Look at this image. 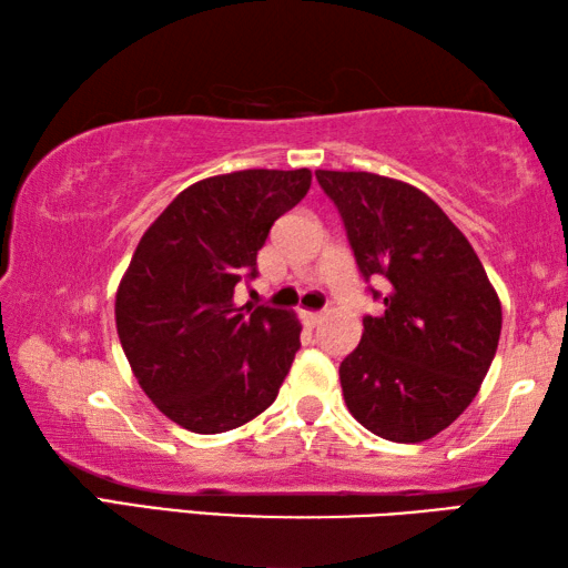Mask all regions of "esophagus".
<instances>
[{
	"label": "esophagus",
	"instance_id": "obj_1",
	"mask_svg": "<svg viewBox=\"0 0 568 568\" xmlns=\"http://www.w3.org/2000/svg\"><path fill=\"white\" fill-rule=\"evenodd\" d=\"M325 318V313H313V311H303V321L305 325H318Z\"/></svg>",
	"mask_w": 568,
	"mask_h": 568
}]
</instances>
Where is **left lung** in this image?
I'll use <instances>...</instances> for the list:
<instances>
[{
    "mask_svg": "<svg viewBox=\"0 0 568 568\" xmlns=\"http://www.w3.org/2000/svg\"><path fill=\"white\" fill-rule=\"evenodd\" d=\"M338 207L365 283L383 281L358 348L341 363L353 418L386 440L418 444L448 428L484 383L501 303L464 233L426 192L373 172L315 170Z\"/></svg>",
    "mask_w": 568,
    "mask_h": 568,
    "instance_id": "left-lung-1",
    "label": "left lung"
}]
</instances>
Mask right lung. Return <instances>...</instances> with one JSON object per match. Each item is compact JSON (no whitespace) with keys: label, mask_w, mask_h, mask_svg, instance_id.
I'll return each instance as SVG.
<instances>
[{"label":"right lung","mask_w":568,"mask_h":568,"mask_svg":"<svg viewBox=\"0 0 568 568\" xmlns=\"http://www.w3.org/2000/svg\"><path fill=\"white\" fill-rule=\"evenodd\" d=\"M311 170H240L182 190L142 235L118 287L122 351L150 400L192 434H223L271 406L301 348V323L233 303L257 275L277 217Z\"/></svg>","instance_id":"1"}]
</instances>
